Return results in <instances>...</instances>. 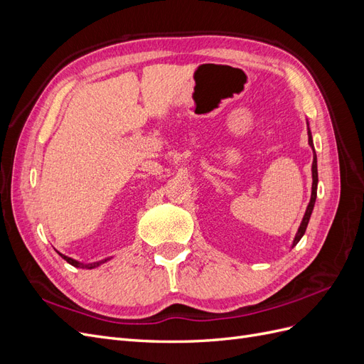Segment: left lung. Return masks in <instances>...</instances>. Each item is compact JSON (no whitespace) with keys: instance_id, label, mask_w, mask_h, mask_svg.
<instances>
[{"instance_id":"obj_1","label":"left lung","mask_w":364,"mask_h":364,"mask_svg":"<svg viewBox=\"0 0 364 364\" xmlns=\"http://www.w3.org/2000/svg\"><path fill=\"white\" fill-rule=\"evenodd\" d=\"M308 144L311 146L313 151H314V146H313V138H311V132L310 129H308ZM313 191H311V200L310 203H308V208L305 211V215L302 218V223L299 226V230H297V234L294 237V241H293V246H296L297 243H299V240L302 238V235L305 234V229L308 226V222H310V217H311V213H313V208H314V202H316V196H317V182H318V178H317V158H316V153H314V159H313Z\"/></svg>"}]
</instances>
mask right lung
Listing matches in <instances>:
<instances>
[{"label":"right lung","instance_id":"add662e5","mask_svg":"<svg viewBox=\"0 0 364 364\" xmlns=\"http://www.w3.org/2000/svg\"><path fill=\"white\" fill-rule=\"evenodd\" d=\"M59 255L67 261V262H70L71 266H75V267H86V269H94V267H98L100 266V264H103V262H106V259H103V261H98V262H92V264H80V262H77L75 259H73V258H70V257H65V255H62V253H59Z\"/></svg>","mask_w":364,"mask_h":364}]
</instances>
